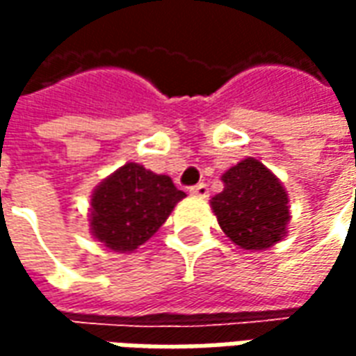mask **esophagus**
I'll list each match as a JSON object with an SVG mask.
<instances>
[{
    "instance_id": "esophagus-1",
    "label": "esophagus",
    "mask_w": 356,
    "mask_h": 356,
    "mask_svg": "<svg viewBox=\"0 0 356 356\" xmlns=\"http://www.w3.org/2000/svg\"><path fill=\"white\" fill-rule=\"evenodd\" d=\"M191 194H193V196H198V198H206V196H208V185L198 183V185L191 186Z\"/></svg>"
}]
</instances>
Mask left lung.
<instances>
[{
    "mask_svg": "<svg viewBox=\"0 0 356 356\" xmlns=\"http://www.w3.org/2000/svg\"><path fill=\"white\" fill-rule=\"evenodd\" d=\"M225 188L211 198L219 227L242 250L259 252L286 236L290 198L265 163L244 158L221 175Z\"/></svg>",
    "mask_w": 356,
    "mask_h": 356,
    "instance_id": "left-lung-1",
    "label": "left lung"
}]
</instances>
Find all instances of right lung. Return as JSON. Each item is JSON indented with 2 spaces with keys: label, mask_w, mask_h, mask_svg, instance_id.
<instances>
[{
  "label": "right lung",
  "mask_w": 356,
  "mask_h": 356,
  "mask_svg": "<svg viewBox=\"0 0 356 356\" xmlns=\"http://www.w3.org/2000/svg\"><path fill=\"white\" fill-rule=\"evenodd\" d=\"M186 194L168 175L127 162L91 194L89 232L120 254H131L154 234Z\"/></svg>",
  "instance_id": "add662e5"
}]
</instances>
